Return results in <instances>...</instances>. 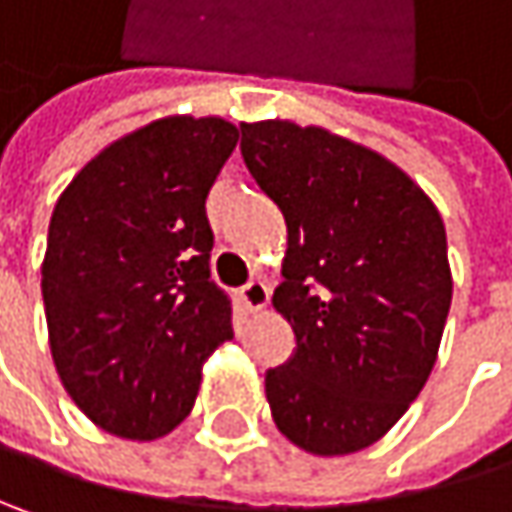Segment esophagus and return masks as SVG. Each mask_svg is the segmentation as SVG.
<instances>
[{"label": "esophagus", "mask_w": 512, "mask_h": 512, "mask_svg": "<svg viewBox=\"0 0 512 512\" xmlns=\"http://www.w3.org/2000/svg\"><path fill=\"white\" fill-rule=\"evenodd\" d=\"M240 304H243L249 313L263 310V307L269 304V287H266L263 281H249V284L240 290Z\"/></svg>", "instance_id": "esophagus-1"}]
</instances>
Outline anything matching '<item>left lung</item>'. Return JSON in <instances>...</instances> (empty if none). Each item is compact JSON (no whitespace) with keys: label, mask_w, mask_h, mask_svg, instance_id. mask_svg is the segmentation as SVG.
<instances>
[{"label":"left lung","mask_w":512,"mask_h":512,"mask_svg":"<svg viewBox=\"0 0 512 512\" xmlns=\"http://www.w3.org/2000/svg\"><path fill=\"white\" fill-rule=\"evenodd\" d=\"M243 161L287 222L272 304L296 354L266 372L278 431L316 457L378 442L422 393L451 307L445 225L425 190L349 137L243 122Z\"/></svg>","instance_id":"left-lung-1"}]
</instances>
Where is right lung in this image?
<instances>
[{
  "mask_svg": "<svg viewBox=\"0 0 512 512\" xmlns=\"http://www.w3.org/2000/svg\"><path fill=\"white\" fill-rule=\"evenodd\" d=\"M240 140L222 117H163L105 146L52 210L43 304L52 360L102 431L149 442L196 404L234 337L210 281V187Z\"/></svg>",
  "mask_w": 512,
  "mask_h": 512,
  "instance_id": "obj_1",
  "label": "right lung"
}]
</instances>
